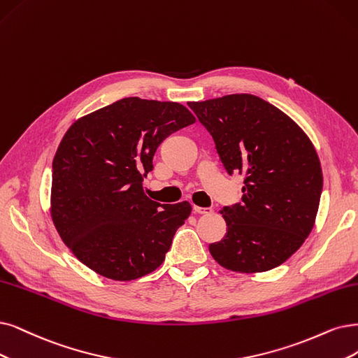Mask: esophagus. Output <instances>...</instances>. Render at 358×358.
Wrapping results in <instances>:
<instances>
[{
    "label": "esophagus",
    "mask_w": 358,
    "mask_h": 358,
    "mask_svg": "<svg viewBox=\"0 0 358 358\" xmlns=\"http://www.w3.org/2000/svg\"><path fill=\"white\" fill-rule=\"evenodd\" d=\"M194 213L196 214H202V215H209L213 214V208H201V206H194Z\"/></svg>",
    "instance_id": "obj_1"
}]
</instances>
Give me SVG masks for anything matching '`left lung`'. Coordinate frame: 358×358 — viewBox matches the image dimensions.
<instances>
[{
	"label": "left lung",
	"mask_w": 358,
	"mask_h": 358,
	"mask_svg": "<svg viewBox=\"0 0 358 358\" xmlns=\"http://www.w3.org/2000/svg\"><path fill=\"white\" fill-rule=\"evenodd\" d=\"M229 174H243L242 202L224 206V239L209 245L221 267L261 273L294 255L314 227L323 189L319 156L296 122L252 94L193 101Z\"/></svg>",
	"instance_id": "left-lung-1"
}]
</instances>
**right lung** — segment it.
<instances>
[{
	"label": "right lung",
	"instance_id": "add662e5",
	"mask_svg": "<svg viewBox=\"0 0 358 358\" xmlns=\"http://www.w3.org/2000/svg\"><path fill=\"white\" fill-rule=\"evenodd\" d=\"M196 121L180 103L127 97L78 119L52 161L51 218L83 264L112 280L155 271L192 213L144 194L156 149Z\"/></svg>",
	"mask_w": 358,
	"mask_h": 358
}]
</instances>
